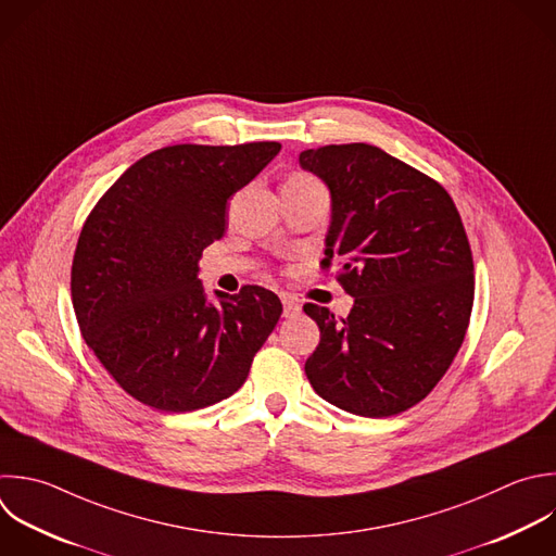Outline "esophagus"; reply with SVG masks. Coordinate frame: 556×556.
<instances>
[{
  "label": "esophagus",
  "instance_id": "esophagus-1",
  "mask_svg": "<svg viewBox=\"0 0 556 556\" xmlns=\"http://www.w3.org/2000/svg\"><path fill=\"white\" fill-rule=\"evenodd\" d=\"M282 306H285V317H295L302 311V304L293 295H282Z\"/></svg>",
  "mask_w": 556,
  "mask_h": 556
}]
</instances>
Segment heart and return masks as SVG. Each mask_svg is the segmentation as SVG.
<instances>
[{"label": "heart", "mask_w": 556, "mask_h": 556, "mask_svg": "<svg viewBox=\"0 0 556 556\" xmlns=\"http://www.w3.org/2000/svg\"><path fill=\"white\" fill-rule=\"evenodd\" d=\"M289 178H295V180H313V176H308V174H293V176H289Z\"/></svg>", "instance_id": "1"}]
</instances>
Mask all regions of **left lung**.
<instances>
[{
	"mask_svg": "<svg viewBox=\"0 0 556 556\" xmlns=\"http://www.w3.org/2000/svg\"><path fill=\"white\" fill-rule=\"evenodd\" d=\"M300 165L330 189L328 269L354 298L345 319L304 304L321 332L306 358L326 402L391 417L421 402L452 365L473 304V261L447 191L367 143L304 150Z\"/></svg>",
	"mask_w": 556,
	"mask_h": 556,
	"instance_id": "8db88e82",
	"label": "left lung"
}]
</instances>
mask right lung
<instances>
[{
	"mask_svg": "<svg viewBox=\"0 0 556 556\" xmlns=\"http://www.w3.org/2000/svg\"><path fill=\"white\" fill-rule=\"evenodd\" d=\"M280 143L169 146L132 167L87 217L72 265L80 332L135 400L187 413L230 397L276 328V293L250 285L211 302L198 278L222 239L230 195Z\"/></svg>",
	"mask_w": 556,
	"mask_h": 556,
	"instance_id": "add662e5",
	"label": "right lung"
}]
</instances>
